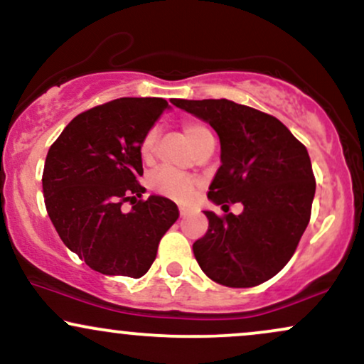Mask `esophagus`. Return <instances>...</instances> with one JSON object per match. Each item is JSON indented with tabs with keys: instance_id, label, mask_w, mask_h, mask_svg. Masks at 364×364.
Here are the masks:
<instances>
[{
	"instance_id": "1",
	"label": "esophagus",
	"mask_w": 364,
	"mask_h": 364,
	"mask_svg": "<svg viewBox=\"0 0 364 364\" xmlns=\"http://www.w3.org/2000/svg\"><path fill=\"white\" fill-rule=\"evenodd\" d=\"M186 214H188L186 208H179V217H181V219H183V217H186Z\"/></svg>"
}]
</instances>
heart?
Instances as JSON below:
<instances>
[{"label":"heart","instance_id":"heart-1","mask_svg":"<svg viewBox=\"0 0 364 364\" xmlns=\"http://www.w3.org/2000/svg\"><path fill=\"white\" fill-rule=\"evenodd\" d=\"M183 133H185L188 144L196 149L200 144L208 139H214L205 124L200 121H185L183 124ZM157 141V129L152 128L145 133L144 140L140 144V156L145 162H150L154 157V150H156ZM150 188L157 191L159 195L169 196V198L178 200V202H190L193 198L196 179L191 176H185V174L176 173L171 169H159L150 176Z\"/></svg>","mask_w":364,"mask_h":364}]
</instances>
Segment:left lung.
<instances>
[{"label":"left lung","mask_w":364,"mask_h":364,"mask_svg":"<svg viewBox=\"0 0 364 364\" xmlns=\"http://www.w3.org/2000/svg\"><path fill=\"white\" fill-rule=\"evenodd\" d=\"M173 104L215 129L220 168L208 200L227 212L240 201L244 212L224 217L203 210L205 236L193 253L207 277L228 287L269 281L291 260L310 223L315 176L308 150L274 116L228 99Z\"/></svg>","instance_id":"1"}]
</instances>
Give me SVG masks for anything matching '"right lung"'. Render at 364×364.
Here are the masks:
<instances>
[{"label": "right lung", "instance_id": "1", "mask_svg": "<svg viewBox=\"0 0 364 364\" xmlns=\"http://www.w3.org/2000/svg\"><path fill=\"white\" fill-rule=\"evenodd\" d=\"M169 104L161 97H121L68 123L46 157L43 190L61 241L104 275L147 274L176 203L145 188L140 144ZM129 201L132 208L122 210Z\"/></svg>", "mask_w": 364, "mask_h": 364}]
</instances>
